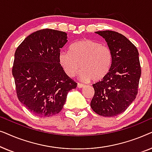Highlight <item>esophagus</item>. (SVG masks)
<instances>
[{
    "label": "esophagus",
    "mask_w": 152,
    "mask_h": 152,
    "mask_svg": "<svg viewBox=\"0 0 152 152\" xmlns=\"http://www.w3.org/2000/svg\"><path fill=\"white\" fill-rule=\"evenodd\" d=\"M84 86V84H81V83H77V87H78V88H83Z\"/></svg>",
    "instance_id": "obj_1"
}]
</instances>
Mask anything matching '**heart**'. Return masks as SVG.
<instances>
[{
  "instance_id": "obj_1",
  "label": "heart",
  "mask_w": 152,
  "mask_h": 152,
  "mask_svg": "<svg viewBox=\"0 0 152 152\" xmlns=\"http://www.w3.org/2000/svg\"><path fill=\"white\" fill-rule=\"evenodd\" d=\"M59 62L66 75L72 77L80 68V80L98 82L104 77L111 68L113 55L111 50L105 45L91 39H83L72 43L70 52L62 50Z\"/></svg>"
}]
</instances>
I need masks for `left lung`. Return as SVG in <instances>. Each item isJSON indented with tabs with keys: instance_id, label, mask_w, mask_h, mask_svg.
Masks as SVG:
<instances>
[{
	"instance_id": "1",
	"label": "left lung",
	"mask_w": 152,
	"mask_h": 152,
	"mask_svg": "<svg viewBox=\"0 0 152 152\" xmlns=\"http://www.w3.org/2000/svg\"><path fill=\"white\" fill-rule=\"evenodd\" d=\"M111 50L113 61L109 72L93 84L95 94L91 107L104 117H113L127 109L138 94L141 68L136 47L114 31H98Z\"/></svg>"
}]
</instances>
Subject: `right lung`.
<instances>
[{"label": "right lung", "mask_w": 152, "mask_h": 152, "mask_svg": "<svg viewBox=\"0 0 152 152\" xmlns=\"http://www.w3.org/2000/svg\"><path fill=\"white\" fill-rule=\"evenodd\" d=\"M67 41L66 32L43 29L27 37L16 50L12 75L16 94L34 115L50 117L59 113L68 93L77 87L58 58Z\"/></svg>", "instance_id": "right-lung-1"}]
</instances>
